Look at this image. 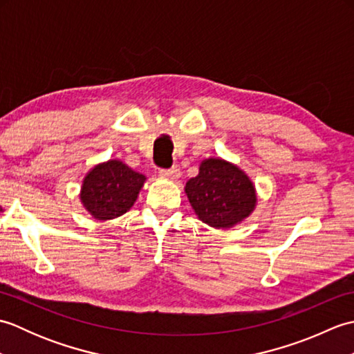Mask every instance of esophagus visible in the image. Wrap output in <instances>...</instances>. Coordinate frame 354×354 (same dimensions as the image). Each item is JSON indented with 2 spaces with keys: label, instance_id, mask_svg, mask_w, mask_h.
I'll list each match as a JSON object with an SVG mask.
<instances>
[{
  "label": "esophagus",
  "instance_id": "1",
  "mask_svg": "<svg viewBox=\"0 0 354 354\" xmlns=\"http://www.w3.org/2000/svg\"><path fill=\"white\" fill-rule=\"evenodd\" d=\"M160 175L165 179H170V181H176L181 173H179L178 167H171V169H161Z\"/></svg>",
  "mask_w": 354,
  "mask_h": 354
}]
</instances>
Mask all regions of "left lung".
Wrapping results in <instances>:
<instances>
[{
    "instance_id": "obj_1",
    "label": "left lung",
    "mask_w": 354,
    "mask_h": 354,
    "mask_svg": "<svg viewBox=\"0 0 354 354\" xmlns=\"http://www.w3.org/2000/svg\"><path fill=\"white\" fill-rule=\"evenodd\" d=\"M185 194L199 219L217 230L243 222L257 204L250 176L221 158L201 162L198 176L185 184Z\"/></svg>"
}]
</instances>
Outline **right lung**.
<instances>
[{
    "instance_id": "add662e5",
    "label": "right lung",
    "mask_w": 354,
    "mask_h": 354,
    "mask_svg": "<svg viewBox=\"0 0 354 354\" xmlns=\"http://www.w3.org/2000/svg\"><path fill=\"white\" fill-rule=\"evenodd\" d=\"M146 176L123 161L109 160L86 173L80 189V202L97 221H109L127 213L138 198Z\"/></svg>"
}]
</instances>
